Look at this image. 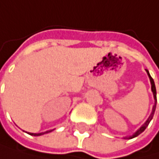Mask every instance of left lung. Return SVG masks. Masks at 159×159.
<instances>
[{
	"instance_id": "left-lung-1",
	"label": "left lung",
	"mask_w": 159,
	"mask_h": 159,
	"mask_svg": "<svg viewBox=\"0 0 159 159\" xmlns=\"http://www.w3.org/2000/svg\"><path fill=\"white\" fill-rule=\"evenodd\" d=\"M146 73H148V76H149V80H150V84H151V90H152V93H153V98H154V99H155V103H154V106H153V108H152V111H151V113H150V116H149V117L148 118V120H146L143 125H142L141 126H140V128L137 131H135L134 134H132L131 136H129L128 139H134V137H135V136H137V135H139L141 132H143L144 131V129L146 127H148V125H149V122H150V120H152V117H153V114H154V111H155V107H156V89H155V84H154V81H153V79L151 78L150 76V75H149V73H148V70H146Z\"/></svg>"
}]
</instances>
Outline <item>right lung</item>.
<instances>
[{
  "instance_id": "add662e5",
  "label": "right lung",
  "mask_w": 159,
  "mask_h": 159,
  "mask_svg": "<svg viewBox=\"0 0 159 159\" xmlns=\"http://www.w3.org/2000/svg\"><path fill=\"white\" fill-rule=\"evenodd\" d=\"M48 132H50V131L41 132V134H32V132H30V134H31V135H34V136H39V135H42V134H48Z\"/></svg>"
}]
</instances>
